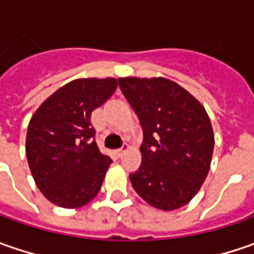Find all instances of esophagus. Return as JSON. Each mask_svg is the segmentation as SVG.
<instances>
[{
  "mask_svg": "<svg viewBox=\"0 0 254 254\" xmlns=\"http://www.w3.org/2000/svg\"><path fill=\"white\" fill-rule=\"evenodd\" d=\"M127 150H128V144H124L122 148H119L116 152H117V155H119V157H122L123 154L127 151Z\"/></svg>",
  "mask_w": 254,
  "mask_h": 254,
  "instance_id": "obj_1",
  "label": "esophagus"
}]
</instances>
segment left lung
I'll return each mask as SVG.
<instances>
[{"label":"left lung","instance_id":"1","mask_svg":"<svg viewBox=\"0 0 254 254\" xmlns=\"http://www.w3.org/2000/svg\"><path fill=\"white\" fill-rule=\"evenodd\" d=\"M120 89L141 123V165L132 188L151 206L175 210L200 190L215 135L209 116L188 90L165 77H120Z\"/></svg>","mask_w":254,"mask_h":254}]
</instances>
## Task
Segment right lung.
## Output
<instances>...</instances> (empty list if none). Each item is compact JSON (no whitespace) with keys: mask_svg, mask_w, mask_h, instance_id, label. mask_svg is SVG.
Returning a JSON list of instances; mask_svg holds the SVG:
<instances>
[{"mask_svg":"<svg viewBox=\"0 0 254 254\" xmlns=\"http://www.w3.org/2000/svg\"><path fill=\"white\" fill-rule=\"evenodd\" d=\"M114 77L76 79L51 94L26 131V160L44 196L77 209L99 193L112 158L92 141V112L117 89Z\"/></svg>","mask_w":254,"mask_h":254,"instance_id":"right-lung-1","label":"right lung"}]
</instances>
